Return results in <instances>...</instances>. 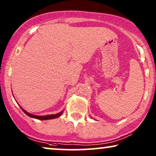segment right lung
Wrapping results in <instances>:
<instances>
[{"label": "right lung", "instance_id": "obj_1", "mask_svg": "<svg viewBox=\"0 0 156 156\" xmlns=\"http://www.w3.org/2000/svg\"><path fill=\"white\" fill-rule=\"evenodd\" d=\"M22 110L23 111V112L25 113V114H26L27 116H29L30 117H32V118H34V119H40V120H48V119H52L57 118V117L60 116L62 114V112H61L58 113V114H52V115H47V116H35V115L29 114V113L25 112V111L24 109H23V108H22Z\"/></svg>", "mask_w": 156, "mask_h": 156}]
</instances>
